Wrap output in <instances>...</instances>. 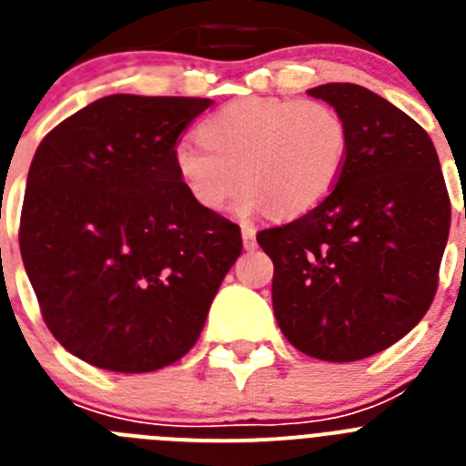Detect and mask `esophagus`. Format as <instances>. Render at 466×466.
Returning <instances> with one entry per match:
<instances>
[{
  "label": "esophagus",
  "instance_id": "34e87169",
  "mask_svg": "<svg viewBox=\"0 0 466 466\" xmlns=\"http://www.w3.org/2000/svg\"><path fill=\"white\" fill-rule=\"evenodd\" d=\"M242 242H245V249H254L257 247V230L252 226H242Z\"/></svg>",
  "mask_w": 466,
  "mask_h": 466
}]
</instances>
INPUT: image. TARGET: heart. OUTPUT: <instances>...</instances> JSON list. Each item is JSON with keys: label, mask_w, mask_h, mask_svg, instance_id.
<instances>
[{"label": "heart", "mask_w": 466, "mask_h": 466, "mask_svg": "<svg viewBox=\"0 0 466 466\" xmlns=\"http://www.w3.org/2000/svg\"><path fill=\"white\" fill-rule=\"evenodd\" d=\"M348 149V126L327 102L245 97L205 118L200 139H179L172 163L200 208L224 212L242 182V212L291 219L333 191Z\"/></svg>", "instance_id": "obj_1"}]
</instances>
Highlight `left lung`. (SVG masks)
Segmentation results:
<instances>
[{
    "label": "left lung",
    "mask_w": 466,
    "mask_h": 466,
    "mask_svg": "<svg viewBox=\"0 0 466 466\" xmlns=\"http://www.w3.org/2000/svg\"><path fill=\"white\" fill-rule=\"evenodd\" d=\"M308 93L339 111L350 149L343 175L299 219L258 230L273 258V310L303 355L357 361L403 339L439 287L451 198L430 135L357 84Z\"/></svg>",
    "instance_id": "obj_1"
}]
</instances>
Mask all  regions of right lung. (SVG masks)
I'll return each instance as SVG.
<instances>
[{
    "instance_id": "right-lung-1",
    "label": "right lung",
    "mask_w": 466,
    "mask_h": 466,
    "mask_svg": "<svg viewBox=\"0 0 466 466\" xmlns=\"http://www.w3.org/2000/svg\"><path fill=\"white\" fill-rule=\"evenodd\" d=\"M212 100L106 95L36 147L20 254L44 322L97 369L147 373L196 345L240 226L193 200L172 149Z\"/></svg>"
}]
</instances>
